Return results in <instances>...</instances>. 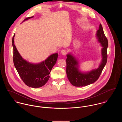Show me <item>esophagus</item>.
Listing matches in <instances>:
<instances>
[{
    "label": "esophagus",
    "instance_id": "obj_1",
    "mask_svg": "<svg viewBox=\"0 0 122 122\" xmlns=\"http://www.w3.org/2000/svg\"><path fill=\"white\" fill-rule=\"evenodd\" d=\"M61 53L63 55H66L67 54V51L65 50H62L61 51Z\"/></svg>",
    "mask_w": 122,
    "mask_h": 122
}]
</instances>
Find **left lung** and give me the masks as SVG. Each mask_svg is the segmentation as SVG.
<instances>
[{
    "label": "left lung",
    "mask_w": 122,
    "mask_h": 122,
    "mask_svg": "<svg viewBox=\"0 0 122 122\" xmlns=\"http://www.w3.org/2000/svg\"><path fill=\"white\" fill-rule=\"evenodd\" d=\"M96 35L98 41L103 47L102 50V62L97 69L92 70L87 73H82L78 70V62L75 57L70 54L67 55V75L70 83L75 86H85L94 83L99 78L106 64L107 58L108 41L105 35L101 24L100 25Z\"/></svg>",
    "instance_id": "1"
}]
</instances>
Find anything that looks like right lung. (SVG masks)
Listing matches in <instances>:
<instances>
[{
	"instance_id": "obj_1",
	"label": "right lung",
	"mask_w": 122,
	"mask_h": 122,
	"mask_svg": "<svg viewBox=\"0 0 122 122\" xmlns=\"http://www.w3.org/2000/svg\"><path fill=\"white\" fill-rule=\"evenodd\" d=\"M33 16L26 18L24 20ZM14 35L12 45L14 49L13 61L18 73L26 85L32 88H39L44 86L50 78V72L56 63L58 53L51 55L48 58L38 64H32L24 60L16 48L14 44Z\"/></svg>"
}]
</instances>
